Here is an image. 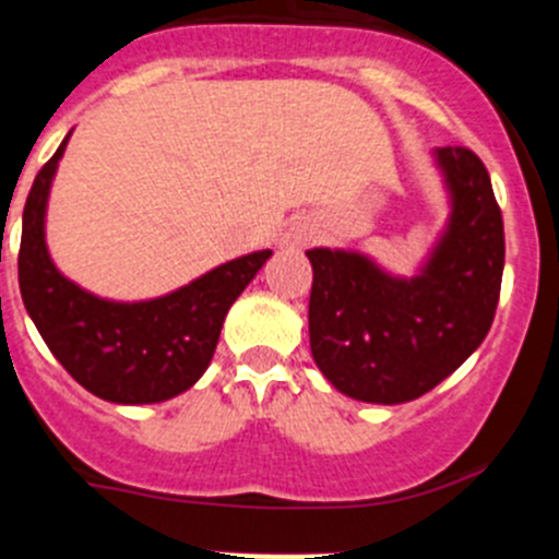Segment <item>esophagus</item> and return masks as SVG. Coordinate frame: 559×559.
Here are the masks:
<instances>
[{"instance_id":"34e87169","label":"esophagus","mask_w":559,"mask_h":559,"mask_svg":"<svg viewBox=\"0 0 559 559\" xmlns=\"http://www.w3.org/2000/svg\"><path fill=\"white\" fill-rule=\"evenodd\" d=\"M316 235H319V226H316L313 221H296V224L290 226L288 237H285V243L294 246V249H305V246L313 243Z\"/></svg>"}]
</instances>
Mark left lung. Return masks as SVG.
Here are the masks:
<instances>
[{"instance_id":"obj_1","label":"left lung","mask_w":559,"mask_h":559,"mask_svg":"<svg viewBox=\"0 0 559 559\" xmlns=\"http://www.w3.org/2000/svg\"><path fill=\"white\" fill-rule=\"evenodd\" d=\"M451 215L423 269L394 276L360 251L310 249V353L364 403H408L456 372L490 333L503 274V221L471 147H437Z\"/></svg>"}]
</instances>
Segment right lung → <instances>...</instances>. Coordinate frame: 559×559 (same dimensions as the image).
Returning a JSON list of instances; mask_svg holds the SVG:
<instances>
[{
  "label": "right lung",
  "mask_w": 559,
  "mask_h": 559,
  "mask_svg": "<svg viewBox=\"0 0 559 559\" xmlns=\"http://www.w3.org/2000/svg\"><path fill=\"white\" fill-rule=\"evenodd\" d=\"M56 156L38 170L22 215L19 288L49 353L86 392L122 403H162L206 372L231 302L265 265L269 249L237 257L179 290L145 302H114L88 294L56 269L44 240Z\"/></svg>",
  "instance_id": "right-lung-1"
}]
</instances>
